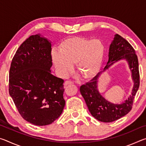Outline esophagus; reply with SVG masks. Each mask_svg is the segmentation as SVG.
<instances>
[{
	"mask_svg": "<svg viewBox=\"0 0 146 146\" xmlns=\"http://www.w3.org/2000/svg\"><path fill=\"white\" fill-rule=\"evenodd\" d=\"M73 82L72 81H70V80H66L65 82H64V86H67L68 85H70V84H72Z\"/></svg>",
	"mask_w": 146,
	"mask_h": 146,
	"instance_id": "obj_1",
	"label": "esophagus"
}]
</instances>
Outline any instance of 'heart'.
I'll return each instance as SVG.
<instances>
[{"instance_id": "b5f03b06", "label": "heart", "mask_w": 146, "mask_h": 146, "mask_svg": "<svg viewBox=\"0 0 146 146\" xmlns=\"http://www.w3.org/2000/svg\"><path fill=\"white\" fill-rule=\"evenodd\" d=\"M104 55V46L99 40L72 37L61 43L60 51H53L52 60L62 74L70 71L71 65L76 64L80 75L90 78L100 70Z\"/></svg>"}]
</instances>
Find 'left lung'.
Masks as SVG:
<instances>
[{
  "instance_id": "left-lung-1",
  "label": "left lung",
  "mask_w": 146,
  "mask_h": 146,
  "mask_svg": "<svg viewBox=\"0 0 146 146\" xmlns=\"http://www.w3.org/2000/svg\"><path fill=\"white\" fill-rule=\"evenodd\" d=\"M109 60L104 70L85 84L80 86V91L88 110L96 119L103 122H111L119 119L131 110L135 96L140 86L138 61L133 46L120 35L116 34L109 51ZM121 59H125L129 64L134 81L132 95L124 103L115 105L106 101L97 90V80L100 73Z\"/></svg>"
}]
</instances>
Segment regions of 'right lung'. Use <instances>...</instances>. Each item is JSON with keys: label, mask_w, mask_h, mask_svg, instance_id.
<instances>
[{"label": "right lung", "mask_w": 146, "mask_h": 146, "mask_svg": "<svg viewBox=\"0 0 146 146\" xmlns=\"http://www.w3.org/2000/svg\"><path fill=\"white\" fill-rule=\"evenodd\" d=\"M51 44L31 35L17 49L9 74V93L20 115L36 125L51 124L62 113L64 80L51 73Z\"/></svg>", "instance_id": "add662e5"}]
</instances>
